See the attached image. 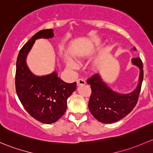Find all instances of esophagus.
<instances>
[{
    "instance_id": "34e87169",
    "label": "esophagus",
    "mask_w": 153,
    "mask_h": 153,
    "mask_svg": "<svg viewBox=\"0 0 153 153\" xmlns=\"http://www.w3.org/2000/svg\"><path fill=\"white\" fill-rule=\"evenodd\" d=\"M85 83L86 82L84 79H77L76 81V84L78 86L82 85H85Z\"/></svg>"
}]
</instances>
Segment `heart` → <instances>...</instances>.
<instances>
[{"instance_id":"1","label":"heart","mask_w":153,"mask_h":153,"mask_svg":"<svg viewBox=\"0 0 153 153\" xmlns=\"http://www.w3.org/2000/svg\"><path fill=\"white\" fill-rule=\"evenodd\" d=\"M95 46L91 47V48L82 51V53H80L79 55L77 56L78 60L81 61L82 59H83L84 58H87L88 56H90L91 53L95 50ZM66 65H67V67L70 69H76L77 68H78V64H77V62H75L74 60H73V59H67V61H66Z\"/></svg>"}]
</instances>
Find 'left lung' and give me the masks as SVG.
<instances>
[{
  "mask_svg": "<svg viewBox=\"0 0 153 153\" xmlns=\"http://www.w3.org/2000/svg\"><path fill=\"white\" fill-rule=\"evenodd\" d=\"M136 50V48H133ZM132 62L139 68L138 83L133 91L129 94H119L112 90L98 74L87 80L91 85V95L88 108L91 114L99 122L105 124L113 123L123 119L130 113L138 102L142 84L144 71L140 58H133Z\"/></svg>",
  "mask_w": 153,
  "mask_h": 153,
  "instance_id": "8db88e82",
  "label": "left lung"
}]
</instances>
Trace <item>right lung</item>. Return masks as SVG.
I'll return each instance as SVG.
<instances>
[{
	"label": "right lung",
	"instance_id": "right-lung-1",
	"mask_svg": "<svg viewBox=\"0 0 153 153\" xmlns=\"http://www.w3.org/2000/svg\"><path fill=\"white\" fill-rule=\"evenodd\" d=\"M53 29L36 33L22 47L16 62L15 88L20 102L34 119L44 124H52L63 116L67 100L76 89V82L67 83L53 71L45 76H36L26 64V57L36 40L53 37Z\"/></svg>",
	"mask_w": 153,
	"mask_h": 153
}]
</instances>
